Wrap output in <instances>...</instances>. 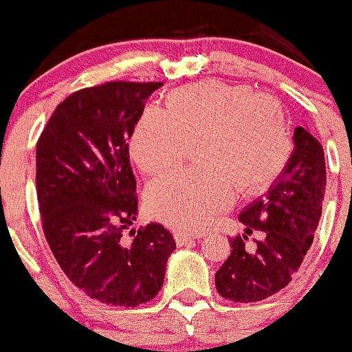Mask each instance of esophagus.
Returning <instances> with one entry per match:
<instances>
[{"instance_id":"1","label":"esophagus","mask_w":352,"mask_h":352,"mask_svg":"<svg viewBox=\"0 0 352 352\" xmlns=\"http://www.w3.org/2000/svg\"><path fill=\"white\" fill-rule=\"evenodd\" d=\"M202 235H199V233H187V232H177L175 233V242L179 245H184V243H189L192 242V240L196 239H201Z\"/></svg>"}]
</instances>
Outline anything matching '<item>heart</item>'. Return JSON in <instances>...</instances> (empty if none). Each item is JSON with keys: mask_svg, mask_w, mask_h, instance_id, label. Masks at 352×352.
<instances>
[{"mask_svg": "<svg viewBox=\"0 0 352 352\" xmlns=\"http://www.w3.org/2000/svg\"><path fill=\"white\" fill-rule=\"evenodd\" d=\"M192 141L206 168L179 170L146 190V208L156 219L189 232L204 230L230 208L235 187L242 194L262 192L293 153L274 98L219 81L173 90L163 110L148 109L134 126L129 153L141 172L155 175L175 166Z\"/></svg>", "mask_w": 352, "mask_h": 352, "instance_id": "b5f03b06", "label": "heart"}]
</instances>
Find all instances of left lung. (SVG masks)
<instances>
[{
  "mask_svg": "<svg viewBox=\"0 0 352 352\" xmlns=\"http://www.w3.org/2000/svg\"><path fill=\"white\" fill-rule=\"evenodd\" d=\"M294 150L281 175L264 197L239 214L247 226L265 233L258 248H244L246 235L230 240L232 254L216 272V289L226 300L254 303L272 296L291 283L314 243L325 196L324 148L307 127L294 129Z\"/></svg>",
  "mask_w": 352,
  "mask_h": 352,
  "instance_id": "1",
  "label": "left lung"
}]
</instances>
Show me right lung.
<instances>
[{
    "mask_svg": "<svg viewBox=\"0 0 352 352\" xmlns=\"http://www.w3.org/2000/svg\"><path fill=\"white\" fill-rule=\"evenodd\" d=\"M162 83L109 81L58 105L37 141L38 209L63 272L87 296L112 307L153 300L175 240L138 216L129 144L148 97Z\"/></svg>",
    "mask_w": 352,
    "mask_h": 352,
    "instance_id": "right-lung-1",
    "label": "right lung"
}]
</instances>
